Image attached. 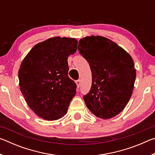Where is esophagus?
I'll return each mask as SVG.
<instances>
[{
    "mask_svg": "<svg viewBox=\"0 0 155 155\" xmlns=\"http://www.w3.org/2000/svg\"><path fill=\"white\" fill-rule=\"evenodd\" d=\"M76 84H77V87L79 88L80 85H81V81H80V80H77V81H76Z\"/></svg>",
    "mask_w": 155,
    "mask_h": 155,
    "instance_id": "34e87169",
    "label": "esophagus"
}]
</instances>
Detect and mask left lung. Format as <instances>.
Wrapping results in <instances>:
<instances>
[{
  "label": "left lung",
  "mask_w": 155,
  "mask_h": 155,
  "mask_svg": "<svg viewBox=\"0 0 155 155\" xmlns=\"http://www.w3.org/2000/svg\"><path fill=\"white\" fill-rule=\"evenodd\" d=\"M78 50L92 74L90 92L83 96L86 106L99 118L115 117L127 106L134 88L136 70L132 57L116 43L100 35L81 39Z\"/></svg>",
  "instance_id": "8db88e82"
}]
</instances>
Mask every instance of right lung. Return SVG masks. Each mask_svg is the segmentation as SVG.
<instances>
[{
  "instance_id": "add662e5",
  "label": "right lung",
  "mask_w": 155,
  "mask_h": 155,
  "mask_svg": "<svg viewBox=\"0 0 155 155\" xmlns=\"http://www.w3.org/2000/svg\"><path fill=\"white\" fill-rule=\"evenodd\" d=\"M77 44L74 38H49L34 46L21 63L20 91L41 118L56 120L66 114L77 89L68 77V58L77 51Z\"/></svg>"
}]
</instances>
